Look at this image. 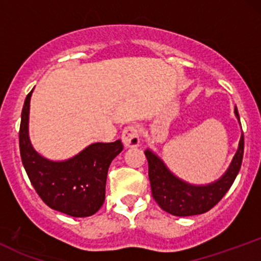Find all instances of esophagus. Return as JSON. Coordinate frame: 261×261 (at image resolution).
I'll use <instances>...</instances> for the list:
<instances>
[{
	"mask_svg": "<svg viewBox=\"0 0 261 261\" xmlns=\"http://www.w3.org/2000/svg\"><path fill=\"white\" fill-rule=\"evenodd\" d=\"M121 140L125 147H137L140 143V131L136 126H127L121 134Z\"/></svg>",
	"mask_w": 261,
	"mask_h": 261,
	"instance_id": "1",
	"label": "esophagus"
}]
</instances>
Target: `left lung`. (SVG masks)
<instances>
[{
    "instance_id": "1",
    "label": "left lung",
    "mask_w": 261,
    "mask_h": 261,
    "mask_svg": "<svg viewBox=\"0 0 261 261\" xmlns=\"http://www.w3.org/2000/svg\"><path fill=\"white\" fill-rule=\"evenodd\" d=\"M237 119L239 114L234 109ZM244 153V136L242 134L232 163L227 172L216 181L207 185H191L176 178L158 155L146 149L145 155L148 162V178L151 181L152 196L163 211L173 216H194L205 214L214 207L224 196L234 181Z\"/></svg>"
}]
</instances>
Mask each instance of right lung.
<instances>
[{
  "mask_svg": "<svg viewBox=\"0 0 261 261\" xmlns=\"http://www.w3.org/2000/svg\"><path fill=\"white\" fill-rule=\"evenodd\" d=\"M32 92L25 98L19 127L20 158L29 180L50 208L72 217L92 216L106 200L108 169L124 146L120 140L97 142L67 161L46 160L33 148L29 140Z\"/></svg>",
  "mask_w": 261,
  "mask_h": 261,
  "instance_id": "right-lung-1",
  "label": "right lung"
}]
</instances>
